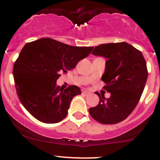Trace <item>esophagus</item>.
<instances>
[{
  "mask_svg": "<svg viewBox=\"0 0 160 160\" xmlns=\"http://www.w3.org/2000/svg\"><path fill=\"white\" fill-rule=\"evenodd\" d=\"M82 94H84L85 95H88L90 93L88 91H85V90H84V91L82 92Z\"/></svg>",
  "mask_w": 160,
  "mask_h": 160,
  "instance_id": "1",
  "label": "esophagus"
}]
</instances>
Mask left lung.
<instances>
[{
    "mask_svg": "<svg viewBox=\"0 0 160 160\" xmlns=\"http://www.w3.org/2000/svg\"><path fill=\"white\" fill-rule=\"evenodd\" d=\"M92 54L107 59L102 80L111 96L105 98L95 92L99 103L88 111L98 122L116 124L131 114L140 99L148 77L146 60L140 51L126 42L100 44Z\"/></svg>",
    "mask_w": 160,
    "mask_h": 160,
    "instance_id": "8db88e82",
    "label": "left lung"
}]
</instances>
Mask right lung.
<instances>
[{
	"label": "right lung",
	"instance_id": "add662e5",
	"mask_svg": "<svg viewBox=\"0 0 160 160\" xmlns=\"http://www.w3.org/2000/svg\"><path fill=\"white\" fill-rule=\"evenodd\" d=\"M93 47H75L43 38L26 44L13 68L16 91L23 106L31 116L44 123H57L68 114L79 87L57 86L62 72L75 68L91 53Z\"/></svg>",
	"mask_w": 160,
	"mask_h": 160
}]
</instances>
